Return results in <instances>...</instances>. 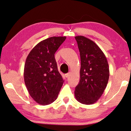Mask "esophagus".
Masks as SVG:
<instances>
[{
  "label": "esophagus",
  "mask_w": 131,
  "mask_h": 131,
  "mask_svg": "<svg viewBox=\"0 0 131 131\" xmlns=\"http://www.w3.org/2000/svg\"><path fill=\"white\" fill-rule=\"evenodd\" d=\"M70 75H71V73L69 72V73H67V74H65V76H66V78H69Z\"/></svg>",
  "instance_id": "obj_1"
}]
</instances>
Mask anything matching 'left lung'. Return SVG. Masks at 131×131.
<instances>
[{"instance_id":"1","label":"left lung","mask_w":131,"mask_h":131,"mask_svg":"<svg viewBox=\"0 0 131 131\" xmlns=\"http://www.w3.org/2000/svg\"><path fill=\"white\" fill-rule=\"evenodd\" d=\"M81 56L80 81L74 95L79 102L92 104L100 98L109 79V66L104 54L93 41L75 37Z\"/></svg>"}]
</instances>
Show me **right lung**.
<instances>
[{"label":"right lung","instance_id":"add662e5","mask_svg":"<svg viewBox=\"0 0 131 131\" xmlns=\"http://www.w3.org/2000/svg\"><path fill=\"white\" fill-rule=\"evenodd\" d=\"M66 37H52L38 43L29 53L24 69V82L31 97L42 106L56 100L64 80L54 54Z\"/></svg>","mask_w":131,"mask_h":131}]
</instances>
